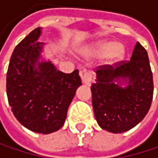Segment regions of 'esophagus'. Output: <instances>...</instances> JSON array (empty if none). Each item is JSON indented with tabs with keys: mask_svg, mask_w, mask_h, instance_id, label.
Listing matches in <instances>:
<instances>
[{
	"mask_svg": "<svg viewBox=\"0 0 158 158\" xmlns=\"http://www.w3.org/2000/svg\"><path fill=\"white\" fill-rule=\"evenodd\" d=\"M80 76L82 78V82H83V84L85 85H89L92 82V73L91 72H88V71H81L80 72Z\"/></svg>",
	"mask_w": 158,
	"mask_h": 158,
	"instance_id": "34e87169",
	"label": "esophagus"
}]
</instances>
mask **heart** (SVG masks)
Listing matches in <instances>:
<instances>
[{"label": "heart", "mask_w": 158, "mask_h": 158, "mask_svg": "<svg viewBox=\"0 0 158 158\" xmlns=\"http://www.w3.org/2000/svg\"><path fill=\"white\" fill-rule=\"evenodd\" d=\"M94 52L98 55H107L111 59H120L123 57L124 49L120 43H115L113 41H102L98 44Z\"/></svg>", "instance_id": "heart-1"}]
</instances>
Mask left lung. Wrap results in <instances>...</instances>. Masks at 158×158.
Segmentation results:
<instances>
[{
  "instance_id": "obj_1",
  "label": "left lung",
  "mask_w": 158,
  "mask_h": 158,
  "mask_svg": "<svg viewBox=\"0 0 158 158\" xmlns=\"http://www.w3.org/2000/svg\"><path fill=\"white\" fill-rule=\"evenodd\" d=\"M92 84L93 107L102 129L122 133L134 127L148 113L153 94L152 72L148 53L137 42L128 60L96 67ZM120 78L129 85L122 88L114 82Z\"/></svg>"
}]
</instances>
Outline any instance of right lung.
Returning a JSON list of instances; mask_svg holds the SVG:
<instances>
[{
  "mask_svg": "<svg viewBox=\"0 0 158 158\" xmlns=\"http://www.w3.org/2000/svg\"><path fill=\"white\" fill-rule=\"evenodd\" d=\"M40 33V28L35 29L15 47L6 74V94L18 122L36 133L48 134L64 125L82 80L78 69L64 73L50 62L37 63L43 44L37 41Z\"/></svg>",
  "mask_w": 158,
  "mask_h": 158,
  "instance_id": "obj_1",
  "label": "right lung"
}]
</instances>
